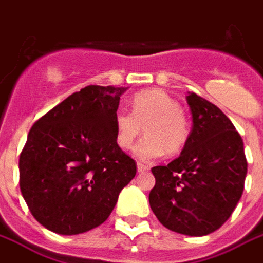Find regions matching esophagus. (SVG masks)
<instances>
[{"label":"esophagus","instance_id":"obj_1","mask_svg":"<svg viewBox=\"0 0 263 263\" xmlns=\"http://www.w3.org/2000/svg\"><path fill=\"white\" fill-rule=\"evenodd\" d=\"M136 166H138V172H146V171H148V166L147 165H144V164H140V162H138L136 164Z\"/></svg>","mask_w":263,"mask_h":263}]
</instances>
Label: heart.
Here are the masks:
<instances>
[{
	"label": "heart",
	"mask_w": 263,
	"mask_h": 263,
	"mask_svg": "<svg viewBox=\"0 0 263 263\" xmlns=\"http://www.w3.org/2000/svg\"><path fill=\"white\" fill-rule=\"evenodd\" d=\"M131 111L119 109L113 117L116 143L121 148L131 147L142 134L147 135L134 146L132 153L144 161L156 160L179 153L190 138V124L179 102L160 88H150L135 94L131 99Z\"/></svg>",
	"instance_id": "obj_1"
}]
</instances>
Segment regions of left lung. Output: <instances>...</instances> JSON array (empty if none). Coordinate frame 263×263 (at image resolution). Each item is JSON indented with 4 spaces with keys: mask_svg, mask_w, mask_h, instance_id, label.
Returning <instances> with one entry per match:
<instances>
[{
    "mask_svg": "<svg viewBox=\"0 0 263 263\" xmlns=\"http://www.w3.org/2000/svg\"><path fill=\"white\" fill-rule=\"evenodd\" d=\"M187 103L192 128L180 156L152 169L148 200L161 224L187 236H204L228 220L247 175L243 140L222 111L195 92Z\"/></svg>",
    "mask_w": 263,
    "mask_h": 263,
    "instance_id": "left-lung-1",
    "label": "left lung"
}]
</instances>
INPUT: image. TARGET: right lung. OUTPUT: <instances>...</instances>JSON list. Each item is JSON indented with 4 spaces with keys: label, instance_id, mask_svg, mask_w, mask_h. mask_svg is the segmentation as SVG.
Here are the masks:
<instances>
[{
    "label": "right lung",
    "instance_id": "1",
    "mask_svg": "<svg viewBox=\"0 0 263 263\" xmlns=\"http://www.w3.org/2000/svg\"><path fill=\"white\" fill-rule=\"evenodd\" d=\"M128 87L87 86L28 132L18 160L20 190L39 224L79 235L107 220L136 164L116 143L113 117Z\"/></svg>",
    "mask_w": 263,
    "mask_h": 263
}]
</instances>
